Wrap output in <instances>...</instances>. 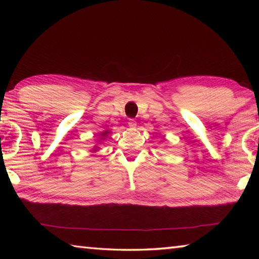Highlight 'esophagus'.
Segmentation results:
<instances>
[{
  "mask_svg": "<svg viewBox=\"0 0 259 259\" xmlns=\"http://www.w3.org/2000/svg\"><path fill=\"white\" fill-rule=\"evenodd\" d=\"M128 125L130 126V128H136V125H137V122H136V120H134V119H130L129 122H128Z\"/></svg>",
  "mask_w": 259,
  "mask_h": 259,
  "instance_id": "esophagus-1",
  "label": "esophagus"
}]
</instances>
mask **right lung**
Listing matches in <instances>:
<instances>
[{
    "mask_svg": "<svg viewBox=\"0 0 259 259\" xmlns=\"http://www.w3.org/2000/svg\"><path fill=\"white\" fill-rule=\"evenodd\" d=\"M108 134H109V131H108V130H105L104 133H102V135H100V136H102V139H104L105 137H106V136H108ZM97 150H98V147H97V146H95V148L93 150V152H96Z\"/></svg>",
    "mask_w": 259,
    "mask_h": 259,
    "instance_id": "obj_1",
    "label": "right lung"
}]
</instances>
